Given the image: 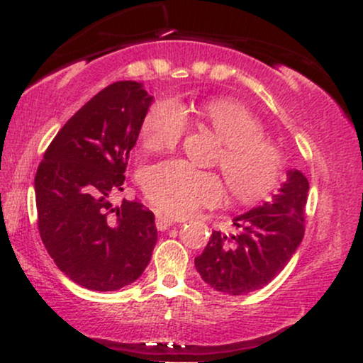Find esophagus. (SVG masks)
<instances>
[{
    "label": "esophagus",
    "instance_id": "34e87169",
    "mask_svg": "<svg viewBox=\"0 0 363 363\" xmlns=\"http://www.w3.org/2000/svg\"><path fill=\"white\" fill-rule=\"evenodd\" d=\"M174 225V218L167 215H157V228L158 230H167Z\"/></svg>",
    "mask_w": 363,
    "mask_h": 363
}]
</instances>
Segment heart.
<instances>
[{
  "label": "heart",
  "instance_id": "1",
  "mask_svg": "<svg viewBox=\"0 0 363 363\" xmlns=\"http://www.w3.org/2000/svg\"><path fill=\"white\" fill-rule=\"evenodd\" d=\"M198 116L222 141L216 165L222 169L232 198L240 205H256L280 186L285 169L281 150L264 138V126L244 104L234 99H211ZM189 121L176 101H158L141 124L145 148L150 152L174 148L186 135ZM145 194L160 211L186 216L201 206L223 201L222 179L199 172L181 160L153 165L143 181Z\"/></svg>",
  "mask_w": 363,
  "mask_h": 363
}]
</instances>
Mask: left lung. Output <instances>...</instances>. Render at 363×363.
<instances>
[{
	"mask_svg": "<svg viewBox=\"0 0 363 363\" xmlns=\"http://www.w3.org/2000/svg\"><path fill=\"white\" fill-rule=\"evenodd\" d=\"M307 193V177L301 170H290L272 201L235 216V234L213 230L205 251L194 259L203 280L228 295L268 285L302 242Z\"/></svg>",
	"mask_w": 363,
	"mask_h": 363,
	"instance_id": "obj_1",
	"label": "left lung"
}]
</instances>
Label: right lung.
Here are the masks:
<instances>
[{
	"mask_svg": "<svg viewBox=\"0 0 363 363\" xmlns=\"http://www.w3.org/2000/svg\"><path fill=\"white\" fill-rule=\"evenodd\" d=\"M150 104L138 82L106 86L60 129L37 169L40 239L57 268L89 290L138 280L157 244L152 211L138 201L111 203Z\"/></svg>",
	"mask_w": 363,
	"mask_h": 363,
	"instance_id": "obj_1",
	"label": "right lung"
}]
</instances>
